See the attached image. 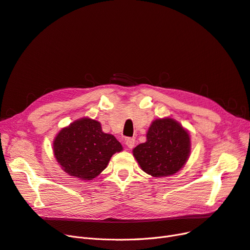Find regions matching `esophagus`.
<instances>
[{"label": "esophagus", "mask_w": 250, "mask_h": 250, "mask_svg": "<svg viewBox=\"0 0 250 250\" xmlns=\"http://www.w3.org/2000/svg\"><path fill=\"white\" fill-rule=\"evenodd\" d=\"M135 144V140L132 139V137H128V139L125 140V145L127 146L128 149H132L134 147Z\"/></svg>", "instance_id": "esophagus-1"}]
</instances>
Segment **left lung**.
Masks as SVG:
<instances>
[{
  "mask_svg": "<svg viewBox=\"0 0 250 250\" xmlns=\"http://www.w3.org/2000/svg\"><path fill=\"white\" fill-rule=\"evenodd\" d=\"M147 141L132 150L141 168L154 178L175 175L190 156L188 130L173 118L154 120L146 134Z\"/></svg>",
  "mask_w": 250,
  "mask_h": 250,
  "instance_id": "8db88e82",
  "label": "left lung"
}]
</instances>
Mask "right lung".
Here are the masks:
<instances>
[{
	"label": "right lung",
	"mask_w": 250,
	"mask_h": 250,
	"mask_svg": "<svg viewBox=\"0 0 250 250\" xmlns=\"http://www.w3.org/2000/svg\"><path fill=\"white\" fill-rule=\"evenodd\" d=\"M123 150L113 134L102 131L100 122L88 117L75 120L56 135L53 151L67 175L89 181L105 169L111 156Z\"/></svg>",
	"instance_id": "obj_1"
}]
</instances>
